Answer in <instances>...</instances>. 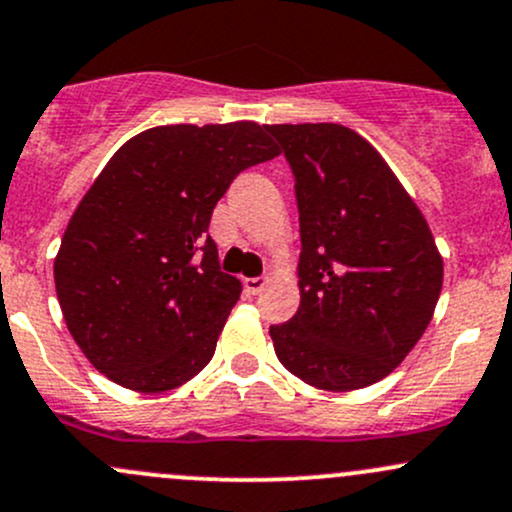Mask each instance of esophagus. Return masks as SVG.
<instances>
[{
  "mask_svg": "<svg viewBox=\"0 0 512 512\" xmlns=\"http://www.w3.org/2000/svg\"><path fill=\"white\" fill-rule=\"evenodd\" d=\"M267 282H270V277H247L245 279V289L250 294H260L262 289L267 287Z\"/></svg>",
  "mask_w": 512,
  "mask_h": 512,
  "instance_id": "esophagus-1",
  "label": "esophagus"
}]
</instances>
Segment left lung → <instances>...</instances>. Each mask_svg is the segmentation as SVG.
<instances>
[{
  "mask_svg": "<svg viewBox=\"0 0 512 512\" xmlns=\"http://www.w3.org/2000/svg\"><path fill=\"white\" fill-rule=\"evenodd\" d=\"M294 174L301 304L270 326L279 363L328 392L390 375L432 321L444 262L432 230L358 132L267 125Z\"/></svg>",
  "mask_w": 512,
  "mask_h": 512,
  "instance_id": "obj_1",
  "label": "left lung"
}]
</instances>
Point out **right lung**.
<instances>
[{
  "label": "right lung",
  "mask_w": 512,
  "mask_h": 512,
  "mask_svg": "<svg viewBox=\"0 0 512 512\" xmlns=\"http://www.w3.org/2000/svg\"><path fill=\"white\" fill-rule=\"evenodd\" d=\"M279 154L257 122L152 127L88 188L53 262L58 304L112 383L166 392L211 363L242 284L220 272L215 203L247 166Z\"/></svg>",
  "instance_id": "add662e5"
}]
</instances>
